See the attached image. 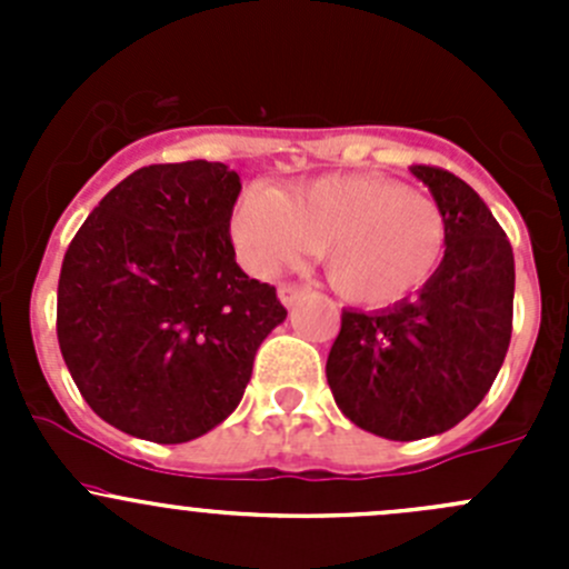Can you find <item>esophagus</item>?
Returning a JSON list of instances; mask_svg holds the SVG:
<instances>
[{"instance_id":"obj_1","label":"esophagus","mask_w":569,"mask_h":569,"mask_svg":"<svg viewBox=\"0 0 569 569\" xmlns=\"http://www.w3.org/2000/svg\"><path fill=\"white\" fill-rule=\"evenodd\" d=\"M306 295H308V289H302V286H297V283H283L278 289L280 302H283L286 308H297L302 300H306Z\"/></svg>"}]
</instances>
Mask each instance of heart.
<instances>
[{
    "label": "heart",
    "instance_id": "heart-1",
    "mask_svg": "<svg viewBox=\"0 0 569 569\" xmlns=\"http://www.w3.org/2000/svg\"><path fill=\"white\" fill-rule=\"evenodd\" d=\"M231 239L252 274L272 278L319 250L332 289L358 306L421 291L446 252V220L429 198L380 176H325L242 194Z\"/></svg>",
    "mask_w": 569,
    "mask_h": 569
}]
</instances>
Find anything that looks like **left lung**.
<instances>
[{
	"instance_id": "8db88e82",
	"label": "left lung",
	"mask_w": 569,
	"mask_h": 569,
	"mask_svg": "<svg viewBox=\"0 0 569 569\" xmlns=\"http://www.w3.org/2000/svg\"><path fill=\"white\" fill-rule=\"evenodd\" d=\"M446 220L435 278L382 311H343L327 382L355 427L388 440L449 432L476 410L512 338L515 256L485 200L449 170L412 164Z\"/></svg>"
}]
</instances>
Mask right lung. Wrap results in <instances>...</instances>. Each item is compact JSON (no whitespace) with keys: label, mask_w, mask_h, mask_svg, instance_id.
Wrapping results in <instances>:
<instances>
[{"label":"right lung","mask_w":569,"mask_h":569,"mask_svg":"<svg viewBox=\"0 0 569 569\" xmlns=\"http://www.w3.org/2000/svg\"><path fill=\"white\" fill-rule=\"evenodd\" d=\"M228 164H151L101 198L68 244L57 341L93 412L131 438L187 443L242 401L274 286L237 263Z\"/></svg>","instance_id":"1"}]
</instances>
